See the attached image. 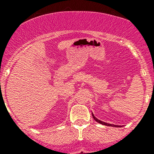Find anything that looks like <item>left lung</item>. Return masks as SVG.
<instances>
[{"label":"left lung","mask_w":154,"mask_h":154,"mask_svg":"<svg viewBox=\"0 0 154 154\" xmlns=\"http://www.w3.org/2000/svg\"><path fill=\"white\" fill-rule=\"evenodd\" d=\"M92 116H93V118H94V120L96 121V122H98V123H100V124H101V125H106V126H110V127H122V126H119V125H111V124H108V123H106V122H101V121H100V120H99V119H97V118H96V117H94V115H93V113H92Z\"/></svg>","instance_id":"left-lung-1"}]
</instances>
